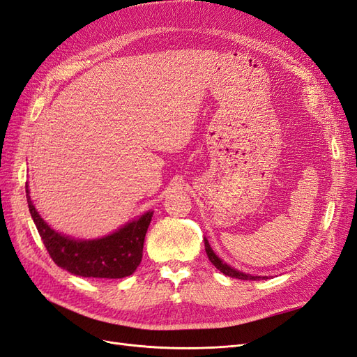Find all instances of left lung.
Segmentation results:
<instances>
[{
	"instance_id": "obj_1",
	"label": "left lung",
	"mask_w": 357,
	"mask_h": 357,
	"mask_svg": "<svg viewBox=\"0 0 357 357\" xmlns=\"http://www.w3.org/2000/svg\"><path fill=\"white\" fill-rule=\"evenodd\" d=\"M205 241V252H207V256L211 261V264L219 269L220 273H223L225 275L228 277H232V278H238V280H259V278H265V277H257V275H250V274H244V273H240V271H235L234 268H231L229 265H226L225 262H222L220 259L214 255V252L211 250V247L208 244L207 240Z\"/></svg>"
}]
</instances>
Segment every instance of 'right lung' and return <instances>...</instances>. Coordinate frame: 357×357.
<instances>
[{
    "label": "right lung",
    "instance_id": "add662e5",
    "mask_svg": "<svg viewBox=\"0 0 357 357\" xmlns=\"http://www.w3.org/2000/svg\"><path fill=\"white\" fill-rule=\"evenodd\" d=\"M26 199L31 218L52 261L68 273L93 278H123L131 275L142 262L144 236L152 220V211L105 238L75 241L50 229V226L40 218L28 195V186Z\"/></svg>",
    "mask_w": 357,
    "mask_h": 357
}]
</instances>
